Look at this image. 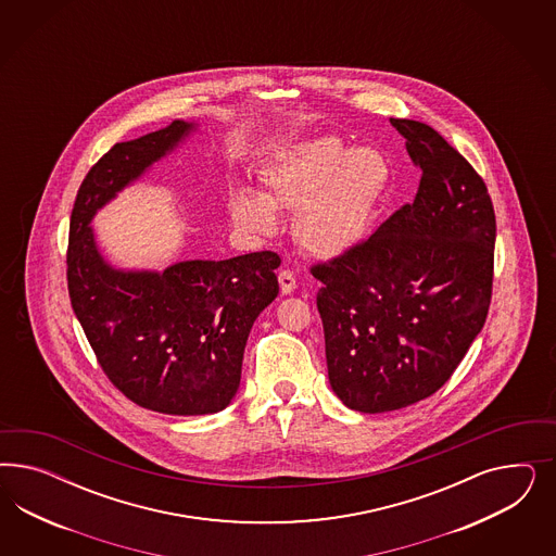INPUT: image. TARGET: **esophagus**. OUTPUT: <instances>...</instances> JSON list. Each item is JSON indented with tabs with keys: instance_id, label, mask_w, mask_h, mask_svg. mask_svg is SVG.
<instances>
[{
	"instance_id": "esophagus-1",
	"label": "esophagus",
	"mask_w": 556,
	"mask_h": 556,
	"mask_svg": "<svg viewBox=\"0 0 556 556\" xmlns=\"http://www.w3.org/2000/svg\"><path fill=\"white\" fill-rule=\"evenodd\" d=\"M279 287H281V293L289 295L295 291V275L291 270H281L279 273Z\"/></svg>"
}]
</instances>
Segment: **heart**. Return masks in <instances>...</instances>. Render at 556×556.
<instances>
[{"label":"heart","instance_id":"heart-1","mask_svg":"<svg viewBox=\"0 0 556 556\" xmlns=\"http://www.w3.org/2000/svg\"><path fill=\"white\" fill-rule=\"evenodd\" d=\"M388 159L375 149H349L334 136L286 152L265 175V198L238 193L230 216L242 232L273 236L277 210L295 214V238L320 258L351 253L370 235L389 186Z\"/></svg>","mask_w":556,"mask_h":556}]
</instances>
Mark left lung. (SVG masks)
<instances>
[{
    "instance_id": "8db88e82",
    "label": "left lung",
    "mask_w": 556,
    "mask_h": 556,
    "mask_svg": "<svg viewBox=\"0 0 556 556\" xmlns=\"http://www.w3.org/2000/svg\"><path fill=\"white\" fill-rule=\"evenodd\" d=\"M391 124L421 170L416 200L351 253L312 267L330 386L363 414L437 393L481 332L493 283L495 214L483 179L428 124Z\"/></svg>"
}]
</instances>
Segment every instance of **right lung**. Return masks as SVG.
<instances>
[{
  "label": "right lung",
  "instance_id": "add662e5",
  "mask_svg": "<svg viewBox=\"0 0 556 556\" xmlns=\"http://www.w3.org/2000/svg\"><path fill=\"white\" fill-rule=\"evenodd\" d=\"M198 126L173 119L114 144L87 173L68 226V298L101 369L128 400L170 416L216 414L232 402L254 320L279 293L281 258L263 251L119 269L101 254L91 222Z\"/></svg>",
  "mask_w": 556,
  "mask_h": 556
}]
</instances>
